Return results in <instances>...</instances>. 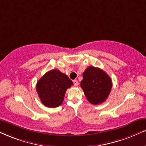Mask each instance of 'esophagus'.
<instances>
[{
  "label": "esophagus",
  "mask_w": 146,
  "mask_h": 146,
  "mask_svg": "<svg viewBox=\"0 0 146 146\" xmlns=\"http://www.w3.org/2000/svg\"><path fill=\"white\" fill-rule=\"evenodd\" d=\"M73 82H74V84L75 86H78V81H77V80H74Z\"/></svg>",
  "instance_id": "esophagus-1"
}]
</instances>
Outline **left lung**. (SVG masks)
<instances>
[{
	"label": "left lung",
	"mask_w": 146,
	"mask_h": 146,
	"mask_svg": "<svg viewBox=\"0 0 146 146\" xmlns=\"http://www.w3.org/2000/svg\"><path fill=\"white\" fill-rule=\"evenodd\" d=\"M82 75L80 87L87 100L93 105L105 102L112 87L110 77L104 70L93 66L87 68Z\"/></svg>",
	"instance_id": "8db88e82"
}]
</instances>
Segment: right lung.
<instances>
[{
  "label": "right lung",
  "mask_w": 146,
  "mask_h": 146,
  "mask_svg": "<svg viewBox=\"0 0 146 146\" xmlns=\"http://www.w3.org/2000/svg\"><path fill=\"white\" fill-rule=\"evenodd\" d=\"M72 84L67 75L58 70H52L37 82L36 89L43 105L56 108L63 103L66 90Z\"/></svg>",
  "instance_id": "1"
}]
</instances>
